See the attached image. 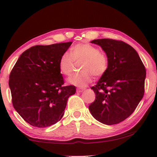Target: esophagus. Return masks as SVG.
Segmentation results:
<instances>
[{
    "label": "esophagus",
    "mask_w": 157,
    "mask_h": 157,
    "mask_svg": "<svg viewBox=\"0 0 157 157\" xmlns=\"http://www.w3.org/2000/svg\"><path fill=\"white\" fill-rule=\"evenodd\" d=\"M84 89H77V93H80V92H82V91H84Z\"/></svg>",
    "instance_id": "1"
}]
</instances>
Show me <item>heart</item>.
I'll list each match as a JSON object with an SVG mask.
<instances>
[{
    "instance_id": "heart-1",
    "label": "heart",
    "mask_w": 157,
    "mask_h": 157,
    "mask_svg": "<svg viewBox=\"0 0 157 157\" xmlns=\"http://www.w3.org/2000/svg\"><path fill=\"white\" fill-rule=\"evenodd\" d=\"M75 63H81L80 72L68 79V83L85 87L92 80V75L101 77L109 67V58L103 52L89 44H79L71 48L70 55L65 52L59 60V69L63 75L72 73Z\"/></svg>"
}]
</instances>
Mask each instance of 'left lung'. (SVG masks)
I'll return each mask as SVG.
<instances>
[{"label": "left lung", "instance_id": "1", "mask_svg": "<svg viewBox=\"0 0 157 157\" xmlns=\"http://www.w3.org/2000/svg\"><path fill=\"white\" fill-rule=\"evenodd\" d=\"M109 58L107 71L92 86L96 97L89 109L97 121L114 125L134 111L144 95L146 70L136 50L130 45L112 39H97Z\"/></svg>", "mask_w": 157, "mask_h": 157}]
</instances>
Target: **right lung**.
Returning a JSON list of instances; mask_svg holds the SVG:
<instances>
[{
  "label": "right lung",
  "mask_w": 157,
  "mask_h": 157,
  "mask_svg": "<svg viewBox=\"0 0 157 157\" xmlns=\"http://www.w3.org/2000/svg\"><path fill=\"white\" fill-rule=\"evenodd\" d=\"M72 42L35 46L19 57L10 75L14 108L29 124L46 128L60 121L75 86H64L59 60Z\"/></svg>",
  "instance_id": "1"
}]
</instances>
